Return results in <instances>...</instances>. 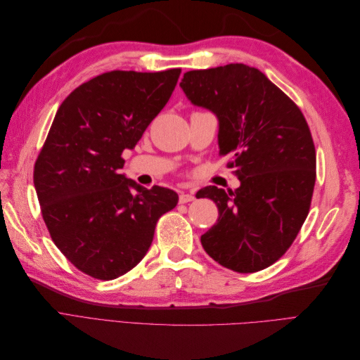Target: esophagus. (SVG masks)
Here are the masks:
<instances>
[{
    "label": "esophagus",
    "mask_w": 360,
    "mask_h": 360,
    "mask_svg": "<svg viewBox=\"0 0 360 360\" xmlns=\"http://www.w3.org/2000/svg\"><path fill=\"white\" fill-rule=\"evenodd\" d=\"M195 200V197H193V193H188V192H180V197H179V201L181 202V204H186V202H191V201H193Z\"/></svg>",
    "instance_id": "obj_1"
}]
</instances>
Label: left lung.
<instances>
[{
  "instance_id": "8db88e82",
  "label": "left lung",
  "mask_w": 360,
  "mask_h": 360,
  "mask_svg": "<svg viewBox=\"0 0 360 360\" xmlns=\"http://www.w3.org/2000/svg\"><path fill=\"white\" fill-rule=\"evenodd\" d=\"M192 105L216 118L219 155L230 156L240 186H207L219 217L201 236L221 266L254 274L278 261L307 219L315 184V147L302 111L255 68L233 63L183 75Z\"/></svg>"
}]
</instances>
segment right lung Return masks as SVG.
Here are the masks:
<instances>
[{
    "instance_id": "1",
    "label": "right lung",
    "mask_w": 360,
    "mask_h": 360,
    "mask_svg": "<svg viewBox=\"0 0 360 360\" xmlns=\"http://www.w3.org/2000/svg\"><path fill=\"white\" fill-rule=\"evenodd\" d=\"M180 72L112 70L84 82L60 105L36 160L34 188L53 243L96 279L134 269L159 217L179 202L174 191L147 189L120 169L122 153L167 105Z\"/></svg>"
}]
</instances>
